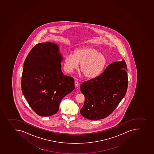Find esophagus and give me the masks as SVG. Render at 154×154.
<instances>
[{
    "mask_svg": "<svg viewBox=\"0 0 154 154\" xmlns=\"http://www.w3.org/2000/svg\"><path fill=\"white\" fill-rule=\"evenodd\" d=\"M75 86H76V87H78V86H79V82H77V81H75Z\"/></svg>",
    "mask_w": 154,
    "mask_h": 154,
    "instance_id": "34e87169",
    "label": "esophagus"
}]
</instances>
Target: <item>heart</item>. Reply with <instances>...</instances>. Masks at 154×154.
<instances>
[{"mask_svg":"<svg viewBox=\"0 0 154 154\" xmlns=\"http://www.w3.org/2000/svg\"><path fill=\"white\" fill-rule=\"evenodd\" d=\"M81 64V71L86 78H95L101 73L107 64L105 56L92 46L82 47L75 54L66 56L64 68L66 72H73Z\"/></svg>","mask_w":154,"mask_h":154,"instance_id":"heart-1","label":"heart"}]
</instances>
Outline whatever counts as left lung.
I'll return each instance as SVG.
<instances>
[{
	"label": "left lung",
	"mask_w": 154,
	"mask_h": 154,
	"mask_svg": "<svg viewBox=\"0 0 154 154\" xmlns=\"http://www.w3.org/2000/svg\"><path fill=\"white\" fill-rule=\"evenodd\" d=\"M125 60L109 64L94 79L85 81L81 91L85 97L81 114L91 120L103 119L112 114L125 97L128 86Z\"/></svg>",
	"instance_id": "1"
}]
</instances>
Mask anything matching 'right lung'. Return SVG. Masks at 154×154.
Masks as SVG:
<instances>
[{
  "instance_id": "obj_1",
  "label": "right lung",
  "mask_w": 154,
  "mask_h": 154,
  "mask_svg": "<svg viewBox=\"0 0 154 154\" xmlns=\"http://www.w3.org/2000/svg\"><path fill=\"white\" fill-rule=\"evenodd\" d=\"M62 59L58 46L51 42L35 45L25 59L22 91L38 115L56 114L63 98L75 89L73 78L62 72Z\"/></svg>"
}]
</instances>
